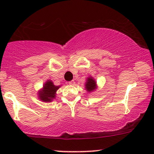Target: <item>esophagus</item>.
Returning <instances> with one entry per match:
<instances>
[{
	"label": "esophagus",
	"instance_id": "obj_1",
	"mask_svg": "<svg viewBox=\"0 0 154 154\" xmlns=\"http://www.w3.org/2000/svg\"><path fill=\"white\" fill-rule=\"evenodd\" d=\"M68 83H69L70 85H71V86H74V85L75 84V82H74V80H71V81L68 82Z\"/></svg>",
	"mask_w": 154,
	"mask_h": 154
}]
</instances>
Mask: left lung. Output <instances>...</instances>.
I'll return each mask as SVG.
<instances>
[{"instance_id":"obj_1","label":"left lung","mask_w":154,"mask_h":154,"mask_svg":"<svg viewBox=\"0 0 154 154\" xmlns=\"http://www.w3.org/2000/svg\"><path fill=\"white\" fill-rule=\"evenodd\" d=\"M96 86V83L92 77H88L87 79V81L86 83V88L88 91H91L94 89Z\"/></svg>"}]
</instances>
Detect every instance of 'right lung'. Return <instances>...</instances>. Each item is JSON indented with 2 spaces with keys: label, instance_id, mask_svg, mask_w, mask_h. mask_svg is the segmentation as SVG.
<instances>
[{
  "label": "right lung",
  "instance_id": "right-lung-1",
  "mask_svg": "<svg viewBox=\"0 0 154 154\" xmlns=\"http://www.w3.org/2000/svg\"><path fill=\"white\" fill-rule=\"evenodd\" d=\"M59 88H60V86H54L52 81L48 80L43 86L42 91H39L38 97L42 101H51L52 99L55 97L56 91H57Z\"/></svg>",
  "mask_w": 154,
  "mask_h": 154
}]
</instances>
